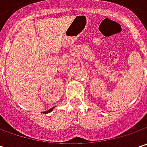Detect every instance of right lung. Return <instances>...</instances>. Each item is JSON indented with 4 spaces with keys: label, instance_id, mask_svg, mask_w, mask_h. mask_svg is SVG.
I'll return each mask as SVG.
<instances>
[{
    "label": "right lung",
    "instance_id": "obj_1",
    "mask_svg": "<svg viewBox=\"0 0 147 147\" xmlns=\"http://www.w3.org/2000/svg\"><path fill=\"white\" fill-rule=\"evenodd\" d=\"M54 108H55V107H52V108H51V109H50V110H47V111H45L44 113H45V114H48V113H50V112H51V111L53 110Z\"/></svg>",
    "mask_w": 147,
    "mask_h": 147
}]
</instances>
